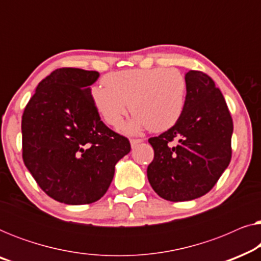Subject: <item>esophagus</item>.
Segmentation results:
<instances>
[{
	"instance_id": "34e87169",
	"label": "esophagus",
	"mask_w": 261,
	"mask_h": 261,
	"mask_svg": "<svg viewBox=\"0 0 261 261\" xmlns=\"http://www.w3.org/2000/svg\"><path fill=\"white\" fill-rule=\"evenodd\" d=\"M144 140H142V139H130V145H132V147H135V146L137 145H139L140 144V142H142Z\"/></svg>"
}]
</instances>
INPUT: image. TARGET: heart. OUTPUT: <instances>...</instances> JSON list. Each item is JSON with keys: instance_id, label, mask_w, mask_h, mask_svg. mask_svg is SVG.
<instances>
[{"instance_id": "1", "label": "heart", "mask_w": 261, "mask_h": 261, "mask_svg": "<svg viewBox=\"0 0 261 261\" xmlns=\"http://www.w3.org/2000/svg\"><path fill=\"white\" fill-rule=\"evenodd\" d=\"M105 85L91 89V97L103 119L117 127L128 112L135 115L126 129H169L179 120L187 98V80L177 69H133L105 77Z\"/></svg>"}]
</instances>
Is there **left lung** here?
<instances>
[{
  "instance_id": "left-lung-1",
  "label": "left lung",
  "mask_w": 261,
  "mask_h": 261,
  "mask_svg": "<svg viewBox=\"0 0 261 261\" xmlns=\"http://www.w3.org/2000/svg\"><path fill=\"white\" fill-rule=\"evenodd\" d=\"M185 80L187 98L179 120L148 139L154 149L148 181L160 197L171 202L205 195L231 159L233 120L222 92L202 71L190 70Z\"/></svg>"
}]
</instances>
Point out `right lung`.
I'll return each mask as SVG.
<instances>
[{
	"label": "right lung",
	"mask_w": 261,
	"mask_h": 261,
	"mask_svg": "<svg viewBox=\"0 0 261 261\" xmlns=\"http://www.w3.org/2000/svg\"><path fill=\"white\" fill-rule=\"evenodd\" d=\"M99 73L62 67L38 84L22 115L23 163L39 187L65 204L98 201L129 140L101 121L90 85Z\"/></svg>",
	"instance_id": "1"
}]
</instances>
